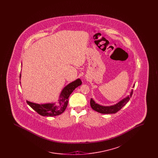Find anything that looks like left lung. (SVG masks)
Returning a JSON list of instances; mask_svg holds the SVG:
<instances>
[{"label":"left lung","instance_id":"1","mask_svg":"<svg viewBox=\"0 0 158 158\" xmlns=\"http://www.w3.org/2000/svg\"><path fill=\"white\" fill-rule=\"evenodd\" d=\"M135 84L133 85V88L135 87ZM133 92V90L131 89L130 93V95H128L125 98L122 99L121 101L118 102L117 103H116L115 104L110 105V106H103V105H99L97 103H96L95 101L92 98H90V106L94 110L101 114L116 113L119 110H120L127 103L128 101L130 100V98H131L132 96Z\"/></svg>","mask_w":158,"mask_h":158}]
</instances>
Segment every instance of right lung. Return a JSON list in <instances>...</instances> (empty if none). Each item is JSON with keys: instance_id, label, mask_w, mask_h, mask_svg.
I'll return each mask as SVG.
<instances>
[{"instance_id": "right-lung-1", "label": "right lung", "mask_w": 158, "mask_h": 158, "mask_svg": "<svg viewBox=\"0 0 158 158\" xmlns=\"http://www.w3.org/2000/svg\"><path fill=\"white\" fill-rule=\"evenodd\" d=\"M21 74L20 75V78ZM82 85L81 79L69 83L60 92L57 101L46 104H37L27 101V102L37 113L42 116L54 117L60 115L63 113L68 104V99L70 95L77 87Z\"/></svg>"}]
</instances>
